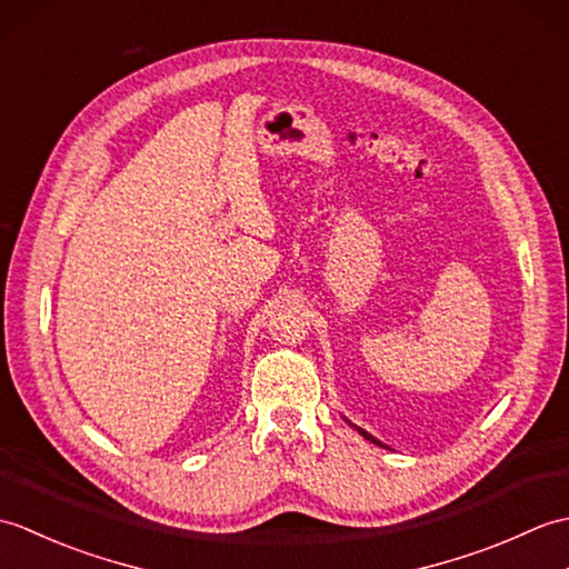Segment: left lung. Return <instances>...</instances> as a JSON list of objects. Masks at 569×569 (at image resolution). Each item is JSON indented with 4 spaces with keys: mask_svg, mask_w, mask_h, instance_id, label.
<instances>
[{
    "mask_svg": "<svg viewBox=\"0 0 569 569\" xmlns=\"http://www.w3.org/2000/svg\"><path fill=\"white\" fill-rule=\"evenodd\" d=\"M357 430H359V435H365V438H367V440H371V442H377V445H381V442H379L377 438H371V435H369L367 430H361V428H357Z\"/></svg>",
    "mask_w": 569,
    "mask_h": 569,
    "instance_id": "obj_1",
    "label": "left lung"
}]
</instances>
